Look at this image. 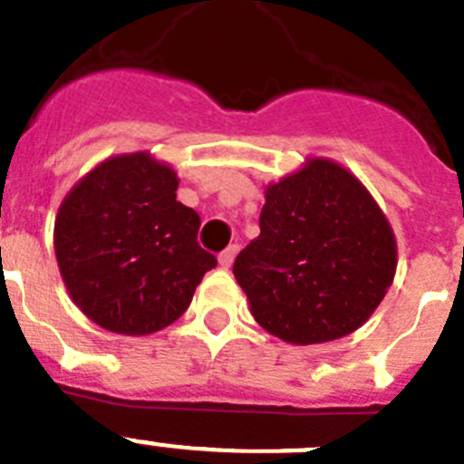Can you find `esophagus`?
<instances>
[{
    "instance_id": "obj_1",
    "label": "esophagus",
    "mask_w": 464,
    "mask_h": 464,
    "mask_svg": "<svg viewBox=\"0 0 464 464\" xmlns=\"http://www.w3.org/2000/svg\"><path fill=\"white\" fill-rule=\"evenodd\" d=\"M236 254H237V245H228L227 249L222 251V254H219V265H222L224 269H228L233 265V260H236Z\"/></svg>"
}]
</instances>
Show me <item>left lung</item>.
Here are the masks:
<instances>
[{"mask_svg":"<svg viewBox=\"0 0 464 464\" xmlns=\"http://www.w3.org/2000/svg\"><path fill=\"white\" fill-rule=\"evenodd\" d=\"M256 322L287 344L340 340L374 314L397 237L361 179L324 156L265 188L260 236L233 265Z\"/></svg>","mask_w":464,"mask_h":464,"instance_id":"left-lung-1","label":"left lung"}]
</instances>
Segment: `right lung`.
<instances>
[{"mask_svg": "<svg viewBox=\"0 0 464 464\" xmlns=\"http://www.w3.org/2000/svg\"><path fill=\"white\" fill-rule=\"evenodd\" d=\"M177 169L150 151L108 156L72 186L53 251L76 308L120 335L177 322L218 265L197 245L199 215L177 201Z\"/></svg>", "mask_w": 464, "mask_h": 464, "instance_id": "1", "label": "right lung"}]
</instances>
